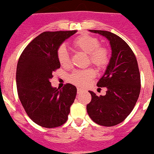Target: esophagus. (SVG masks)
I'll use <instances>...</instances> for the list:
<instances>
[{"label":"esophagus","instance_id":"obj_1","mask_svg":"<svg viewBox=\"0 0 154 154\" xmlns=\"http://www.w3.org/2000/svg\"><path fill=\"white\" fill-rule=\"evenodd\" d=\"M82 91V89L81 88H77V94H80Z\"/></svg>","mask_w":154,"mask_h":154}]
</instances>
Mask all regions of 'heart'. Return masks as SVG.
<instances>
[{"instance_id":"1","label":"heart","mask_w":154,"mask_h":154,"mask_svg":"<svg viewBox=\"0 0 154 154\" xmlns=\"http://www.w3.org/2000/svg\"><path fill=\"white\" fill-rule=\"evenodd\" d=\"M72 44L77 49L89 54V62L98 69H102L107 65L109 60L108 49L104 46H100L99 40L90 35H81L76 37ZM57 60L63 67H68L70 64L69 54L65 46H60L57 52ZM95 77V72L93 69L75 70L69 75V81L75 85L85 87Z\"/></svg>"}]
</instances>
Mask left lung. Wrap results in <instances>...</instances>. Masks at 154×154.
I'll return each mask as SVG.
<instances>
[{
	"label": "left lung",
	"instance_id": "left-lung-1",
	"mask_svg": "<svg viewBox=\"0 0 154 154\" xmlns=\"http://www.w3.org/2000/svg\"><path fill=\"white\" fill-rule=\"evenodd\" d=\"M109 41L112 55L105 73L97 85L106 87L105 96L89 91L91 101L87 112L95 123L113 126L122 122L134 109L141 91V76L136 57L124 40L111 32L89 30Z\"/></svg>",
	"mask_w": 154,
	"mask_h": 154
}]
</instances>
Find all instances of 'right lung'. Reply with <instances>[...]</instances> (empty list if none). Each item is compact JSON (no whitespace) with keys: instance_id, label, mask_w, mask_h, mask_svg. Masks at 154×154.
<instances>
[{"instance_id":"1","label":"right lung","mask_w":154,"mask_h":154,"mask_svg":"<svg viewBox=\"0 0 154 154\" xmlns=\"http://www.w3.org/2000/svg\"><path fill=\"white\" fill-rule=\"evenodd\" d=\"M76 32L77 30L42 32L28 45L18 60V97L28 116L40 126L55 128L68 119L77 88L72 84L60 89L53 88L50 79L53 72L60 67L58 48Z\"/></svg>"}]
</instances>
